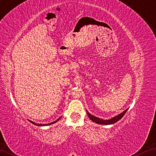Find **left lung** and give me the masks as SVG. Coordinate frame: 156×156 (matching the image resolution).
I'll list each match as a JSON object with an SVG mask.
<instances>
[{
	"instance_id": "left-lung-1",
	"label": "left lung",
	"mask_w": 156,
	"mask_h": 156,
	"mask_svg": "<svg viewBox=\"0 0 156 156\" xmlns=\"http://www.w3.org/2000/svg\"><path fill=\"white\" fill-rule=\"evenodd\" d=\"M128 108L126 109V110L125 111H123L122 112H121V114H119L117 116H115V117H112L110 119H102L101 118H98V117H95V116L91 115L90 113H89V112L87 111V114L88 115V117L90 119V120H92V121L95 122L97 124H100V125H112V124H114L116 122H117L118 121L120 120V119L123 117V116L125 115V114L126 113V112L127 111Z\"/></svg>"
}]
</instances>
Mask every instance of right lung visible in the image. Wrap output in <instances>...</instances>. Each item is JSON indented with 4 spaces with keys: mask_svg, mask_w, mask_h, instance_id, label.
I'll return each mask as SVG.
<instances>
[{
    "mask_svg": "<svg viewBox=\"0 0 156 156\" xmlns=\"http://www.w3.org/2000/svg\"><path fill=\"white\" fill-rule=\"evenodd\" d=\"M60 119H61V117H59V119H58L56 121H54V122H50V123H48V124H39V123H36V122H34V121H30V122H31V123L34 124L35 125H37V126H47V125H51V124L55 123V122H57L58 121H59Z\"/></svg>",
    "mask_w": 156,
    "mask_h": 156,
    "instance_id": "1",
    "label": "right lung"
}]
</instances>
